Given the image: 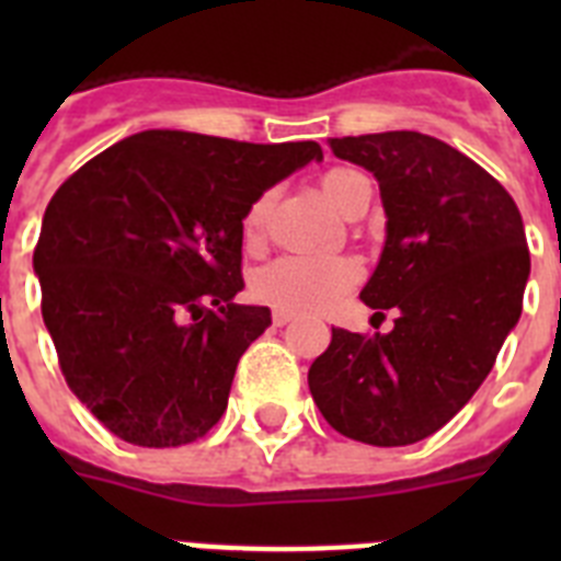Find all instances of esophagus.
<instances>
[{
	"label": "esophagus",
	"instance_id": "34e87169",
	"mask_svg": "<svg viewBox=\"0 0 561 561\" xmlns=\"http://www.w3.org/2000/svg\"><path fill=\"white\" fill-rule=\"evenodd\" d=\"M291 320H295V314H291V311H280V309L272 311V323H275L277 329H284V325H289Z\"/></svg>",
	"mask_w": 561,
	"mask_h": 561
}]
</instances>
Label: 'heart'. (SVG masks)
Returning <instances> with one entry per match:
<instances>
[{"instance_id":"heart-1","label":"heart","mask_w":561,"mask_h":561,"mask_svg":"<svg viewBox=\"0 0 561 561\" xmlns=\"http://www.w3.org/2000/svg\"><path fill=\"white\" fill-rule=\"evenodd\" d=\"M362 187H370L365 173L354 168H329L320 176L325 202L348 216ZM270 213V193L257 196L244 216V238L255 241ZM362 270L348 255H286L277 257L252 277V295L272 309L291 314H314L334 306L359 280Z\"/></svg>"}]
</instances>
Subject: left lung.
I'll return each mask as SVG.
<instances>
[{"label":"left lung","mask_w":561,"mask_h":561,"mask_svg":"<svg viewBox=\"0 0 561 561\" xmlns=\"http://www.w3.org/2000/svg\"><path fill=\"white\" fill-rule=\"evenodd\" d=\"M331 151L379 180L388 241L359 297L399 317L390 334L331 329L309 390L345 438L408 447L472 399L517 325L531 272L523 216L492 173L430 134L334 137Z\"/></svg>","instance_id":"1"}]
</instances>
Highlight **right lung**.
<instances>
[{
	"label": "right lung",
	"mask_w": 561,
	"mask_h": 561,
	"mask_svg": "<svg viewBox=\"0 0 561 561\" xmlns=\"http://www.w3.org/2000/svg\"><path fill=\"white\" fill-rule=\"evenodd\" d=\"M317 142L140 131L78 168L44 210L33 270L69 390L108 433L182 447L225 415L236 365L270 329L238 306L241 238L257 196Z\"/></svg>",
	"instance_id": "add662e5"
}]
</instances>
